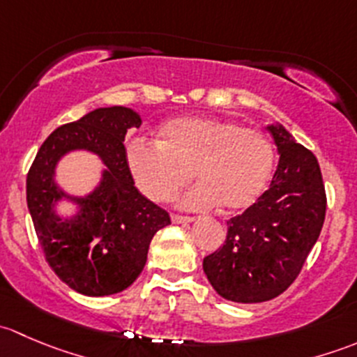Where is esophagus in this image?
<instances>
[{"mask_svg": "<svg viewBox=\"0 0 357 357\" xmlns=\"http://www.w3.org/2000/svg\"><path fill=\"white\" fill-rule=\"evenodd\" d=\"M171 219L174 225H186V222L195 221V218H192V215H179V214H172Z\"/></svg>", "mask_w": 357, "mask_h": 357, "instance_id": "obj_1", "label": "esophagus"}]
</instances>
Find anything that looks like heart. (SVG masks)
Masks as SVG:
<instances>
[{
  "label": "heart",
  "mask_w": 357,
  "mask_h": 357,
  "mask_svg": "<svg viewBox=\"0 0 357 357\" xmlns=\"http://www.w3.org/2000/svg\"><path fill=\"white\" fill-rule=\"evenodd\" d=\"M128 165L139 192L153 202H171L192 181L200 183L181 202L205 211L250 207L268 186L275 149L262 131L231 119L185 115L160 126L157 145L132 142Z\"/></svg>",
  "instance_id": "1"
}]
</instances>
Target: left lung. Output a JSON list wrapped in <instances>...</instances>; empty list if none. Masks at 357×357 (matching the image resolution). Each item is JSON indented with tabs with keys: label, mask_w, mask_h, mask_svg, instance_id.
Listing matches in <instances>:
<instances>
[{
	"label": "left lung",
	"mask_w": 357,
	"mask_h": 357,
	"mask_svg": "<svg viewBox=\"0 0 357 357\" xmlns=\"http://www.w3.org/2000/svg\"><path fill=\"white\" fill-rule=\"evenodd\" d=\"M268 131L280 153L271 185L229 219L225 245L204 259L212 289L242 304L271 301L289 289L325 222L326 193L314 153L282 124Z\"/></svg>",
	"instance_id": "left-lung-1"
}]
</instances>
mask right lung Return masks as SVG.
Here are the masks:
<instances>
[{
    "label": "right lung",
    "instance_id": "obj_1",
    "mask_svg": "<svg viewBox=\"0 0 357 357\" xmlns=\"http://www.w3.org/2000/svg\"><path fill=\"white\" fill-rule=\"evenodd\" d=\"M142 117L128 107L96 109L56 128L46 138L27 174V207L45 257L72 290L102 297L132 285L146 264L153 235L171 225L164 208L143 197L128 165L124 138ZM72 149L96 153L106 164L99 186L86 197L56 185L58 160ZM62 198L78 205L68 220L56 214Z\"/></svg>",
    "mask_w": 357,
    "mask_h": 357
}]
</instances>
